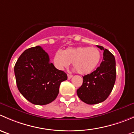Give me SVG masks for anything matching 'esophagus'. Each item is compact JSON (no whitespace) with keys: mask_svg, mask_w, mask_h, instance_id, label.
Here are the masks:
<instances>
[{"mask_svg":"<svg viewBox=\"0 0 134 134\" xmlns=\"http://www.w3.org/2000/svg\"><path fill=\"white\" fill-rule=\"evenodd\" d=\"M72 75H69V74H68V75H67V78H68V79H69V80L71 79V78H72Z\"/></svg>","mask_w":134,"mask_h":134,"instance_id":"1","label":"esophagus"}]
</instances>
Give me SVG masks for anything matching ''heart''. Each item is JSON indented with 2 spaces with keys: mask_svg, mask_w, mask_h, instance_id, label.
<instances>
[{
  "mask_svg": "<svg viewBox=\"0 0 134 134\" xmlns=\"http://www.w3.org/2000/svg\"><path fill=\"white\" fill-rule=\"evenodd\" d=\"M101 52L97 47H82L68 48L57 51L54 57V62L59 69L67 68L72 62V66L80 75L91 72L99 63Z\"/></svg>",
  "mask_w": 134,
  "mask_h": 134,
  "instance_id": "obj_1",
  "label": "heart"
}]
</instances>
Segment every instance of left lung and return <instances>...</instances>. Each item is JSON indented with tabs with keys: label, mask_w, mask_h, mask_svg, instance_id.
<instances>
[{
	"label": "left lung",
	"mask_w": 134,
	"mask_h": 134,
	"mask_svg": "<svg viewBox=\"0 0 134 134\" xmlns=\"http://www.w3.org/2000/svg\"><path fill=\"white\" fill-rule=\"evenodd\" d=\"M103 50V60L97 69L83 76V83L77 90L80 99L88 104H96L108 97L116 79L115 59L108 50L97 45Z\"/></svg>",
	"instance_id": "8db88e82"
}]
</instances>
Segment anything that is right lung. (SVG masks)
I'll return each mask as SVG.
<instances>
[{
	"instance_id": "1",
	"label": "right lung",
	"mask_w": 134,
	"mask_h": 134,
	"mask_svg": "<svg viewBox=\"0 0 134 134\" xmlns=\"http://www.w3.org/2000/svg\"><path fill=\"white\" fill-rule=\"evenodd\" d=\"M17 88L29 102L46 105L54 100L60 83L67 79L63 71L50 62L48 54L40 46L25 50L14 67Z\"/></svg>"
}]
</instances>
